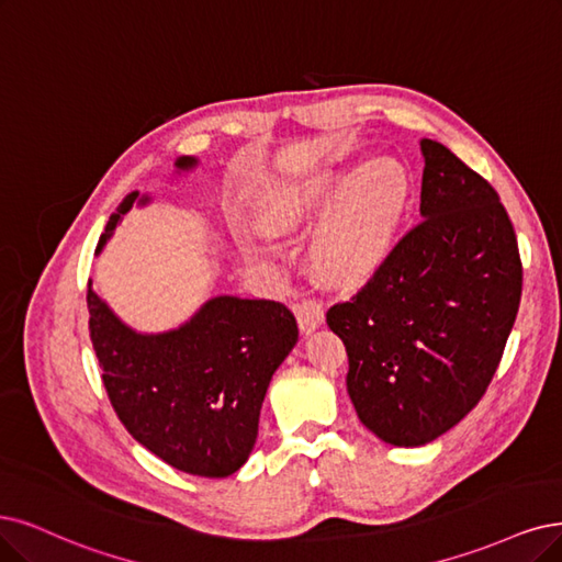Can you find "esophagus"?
Instances as JSON below:
<instances>
[{"mask_svg": "<svg viewBox=\"0 0 562 562\" xmlns=\"http://www.w3.org/2000/svg\"><path fill=\"white\" fill-rule=\"evenodd\" d=\"M296 319L303 334H313L315 328L324 324V305L317 299H303L296 305Z\"/></svg>", "mask_w": 562, "mask_h": 562, "instance_id": "obj_1", "label": "esophagus"}]
</instances>
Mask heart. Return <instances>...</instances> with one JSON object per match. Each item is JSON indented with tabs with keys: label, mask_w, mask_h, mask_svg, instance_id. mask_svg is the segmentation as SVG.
<instances>
[{
	"label": "heart",
	"mask_w": 562,
	"mask_h": 562,
	"mask_svg": "<svg viewBox=\"0 0 562 562\" xmlns=\"http://www.w3.org/2000/svg\"><path fill=\"white\" fill-rule=\"evenodd\" d=\"M313 243V263L328 280H355L375 266L396 234L407 201V176L391 159L368 164L355 178L322 169L268 187L259 201L266 226L284 232L322 213L336 199Z\"/></svg>",
	"instance_id": "heart-1"
}]
</instances>
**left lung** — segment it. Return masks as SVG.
Wrapping results in <instances>:
<instances>
[{
  "label": "left lung",
  "instance_id": "1",
  "mask_svg": "<svg viewBox=\"0 0 562 562\" xmlns=\"http://www.w3.org/2000/svg\"><path fill=\"white\" fill-rule=\"evenodd\" d=\"M422 153V220L326 313L361 424L396 447L432 442L482 401L524 284L493 184L438 140L424 138Z\"/></svg>",
  "mask_w": 562,
  "mask_h": 562
}]
</instances>
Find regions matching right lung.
I'll list each match as a JSON object with an SVG mask.
<instances>
[{"label":"right lung","instance_id":"obj_1","mask_svg":"<svg viewBox=\"0 0 562 562\" xmlns=\"http://www.w3.org/2000/svg\"><path fill=\"white\" fill-rule=\"evenodd\" d=\"M194 164L192 157L176 161L178 169ZM138 199L132 192L120 203L97 252ZM88 310L103 386L132 438L187 474H234L257 442L270 378L299 340L292 310L266 299L217 296L192 322L159 336L134 334L90 284Z\"/></svg>","mask_w":562,"mask_h":562}]
</instances>
